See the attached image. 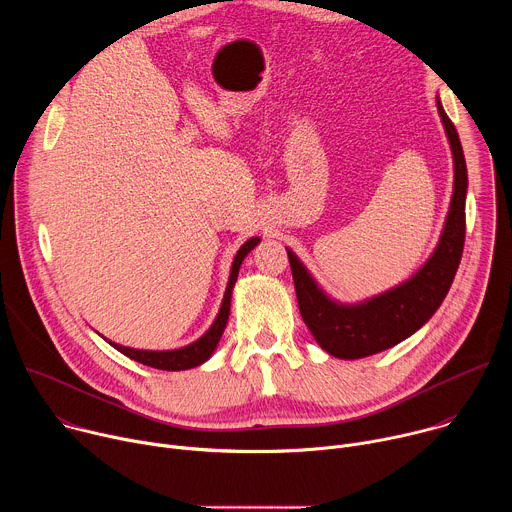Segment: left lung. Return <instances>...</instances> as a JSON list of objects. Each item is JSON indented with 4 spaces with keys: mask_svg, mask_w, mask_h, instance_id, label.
I'll list each match as a JSON object with an SVG mask.
<instances>
[{
    "mask_svg": "<svg viewBox=\"0 0 512 512\" xmlns=\"http://www.w3.org/2000/svg\"><path fill=\"white\" fill-rule=\"evenodd\" d=\"M454 160V190L446 223L429 259L403 283L356 304L330 298L300 257L287 249L298 306L314 340L332 356L354 360L383 352L415 334L442 306L458 271L466 237L468 172L458 131L435 97Z\"/></svg>",
    "mask_w": 512,
    "mask_h": 512,
    "instance_id": "1",
    "label": "left lung"
}]
</instances>
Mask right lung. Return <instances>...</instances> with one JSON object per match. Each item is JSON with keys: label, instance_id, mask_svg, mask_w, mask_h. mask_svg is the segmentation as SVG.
Wrapping results in <instances>:
<instances>
[{"label": "right lung", "instance_id": "add662e5", "mask_svg": "<svg viewBox=\"0 0 512 512\" xmlns=\"http://www.w3.org/2000/svg\"><path fill=\"white\" fill-rule=\"evenodd\" d=\"M261 243L259 237H251L249 241H245L241 245V249L237 251L235 259H233V265H231V275H229V283H227V289H225V296H223V302H221V308H218V314L214 318V322L210 324V328L194 342L186 344V346H180V348H174V350H143V348H131V346H123V344H117V342H111L105 340L115 348L119 350L121 354L129 356L131 360H137L141 364H145V367H152V369H160V371H188V369H194V367H200V364H204L214 348L218 346V340H221L225 328H227V322H229V314H231V296H233V287H235V281L239 277V269L245 261V257Z\"/></svg>", "mask_w": 512, "mask_h": 512}]
</instances>
